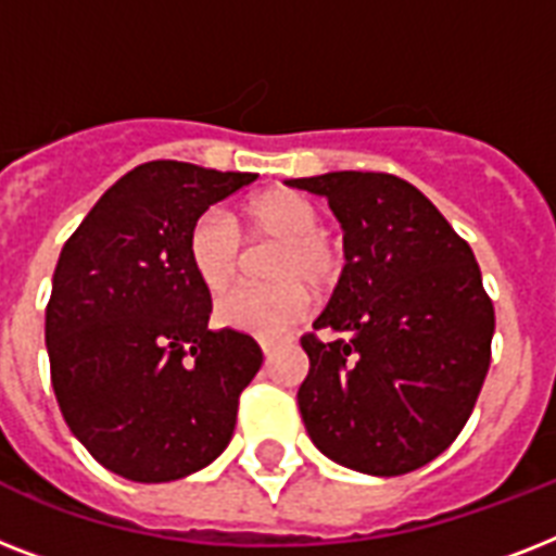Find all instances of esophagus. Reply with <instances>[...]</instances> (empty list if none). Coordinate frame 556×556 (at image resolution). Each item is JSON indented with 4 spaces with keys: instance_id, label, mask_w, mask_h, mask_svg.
Segmentation results:
<instances>
[{
    "instance_id": "34e87169",
    "label": "esophagus",
    "mask_w": 556,
    "mask_h": 556,
    "mask_svg": "<svg viewBox=\"0 0 556 556\" xmlns=\"http://www.w3.org/2000/svg\"><path fill=\"white\" fill-rule=\"evenodd\" d=\"M260 346H262V355L265 357H270L274 352H277V343H274V340H260Z\"/></svg>"
}]
</instances>
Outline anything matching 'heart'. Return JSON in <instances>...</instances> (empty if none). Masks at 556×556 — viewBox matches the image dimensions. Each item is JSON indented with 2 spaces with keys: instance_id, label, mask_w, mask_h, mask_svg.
<instances>
[{
  "instance_id": "1",
  "label": "heart",
  "mask_w": 556,
  "mask_h": 556,
  "mask_svg": "<svg viewBox=\"0 0 556 556\" xmlns=\"http://www.w3.org/2000/svg\"><path fill=\"white\" fill-rule=\"evenodd\" d=\"M236 226L248 244L277 242L268 256L270 286L236 288L216 305L222 326L256 338H277L303 320L312 308V286L326 291L338 282L343 253L323 230V207L312 195L288 187L262 190L244 199ZM187 260L192 274L213 294L233 286L244 265V248L233 225L210 210L195 218L187 236Z\"/></svg>"
}]
</instances>
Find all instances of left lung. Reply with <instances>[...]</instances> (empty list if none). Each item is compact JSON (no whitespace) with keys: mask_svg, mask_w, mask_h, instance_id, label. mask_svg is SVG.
<instances>
[{"mask_svg":"<svg viewBox=\"0 0 556 556\" xmlns=\"http://www.w3.org/2000/svg\"><path fill=\"white\" fill-rule=\"evenodd\" d=\"M288 185L329 199L346 251L326 312L300 338L305 430L338 465L409 473L456 441L491 366L496 320L479 262L404 178L346 169Z\"/></svg>","mask_w":556,"mask_h":556,"instance_id":"1","label":"left lung"}]
</instances>
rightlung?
I'll use <instances>...</instances> for the list:
<instances>
[{
    "instance_id": "obj_1",
    "label": "right lung",
    "mask_w": 556,
    "mask_h": 556,
    "mask_svg": "<svg viewBox=\"0 0 556 556\" xmlns=\"http://www.w3.org/2000/svg\"><path fill=\"white\" fill-rule=\"evenodd\" d=\"M253 181L150 161L109 187L63 244L46 305L51 387L77 441L129 482L185 479L233 435L262 349L207 329L213 303L187 236L210 204Z\"/></svg>"
}]
</instances>
